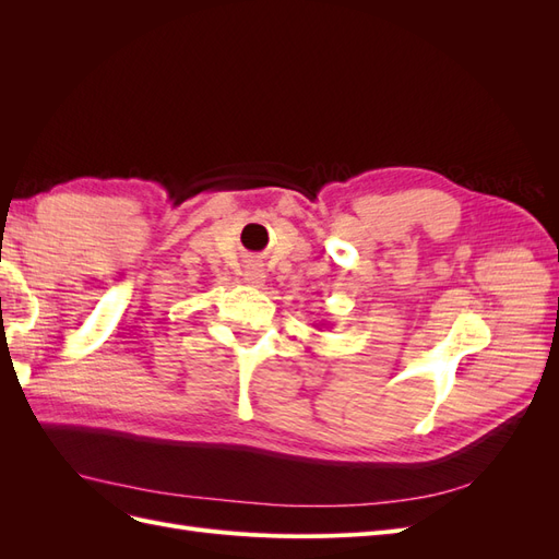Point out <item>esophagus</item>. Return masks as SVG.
I'll return each instance as SVG.
<instances>
[{
	"label": "esophagus",
	"mask_w": 559,
	"mask_h": 559,
	"mask_svg": "<svg viewBox=\"0 0 559 559\" xmlns=\"http://www.w3.org/2000/svg\"><path fill=\"white\" fill-rule=\"evenodd\" d=\"M242 277H245V282H247L249 286H263V282H265L263 267H261V265H257V263L247 265V267H245V273H242Z\"/></svg>",
	"instance_id": "1"
}]
</instances>
